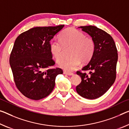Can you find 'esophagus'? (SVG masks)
<instances>
[{"label":"esophagus","instance_id":"1","mask_svg":"<svg viewBox=\"0 0 129 129\" xmlns=\"http://www.w3.org/2000/svg\"><path fill=\"white\" fill-rule=\"evenodd\" d=\"M64 74L65 75H68V76H72L73 75V73H71V72H65V71H64Z\"/></svg>","mask_w":129,"mask_h":129}]
</instances>
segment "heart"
Segmentation results:
<instances>
[{
    "mask_svg": "<svg viewBox=\"0 0 129 129\" xmlns=\"http://www.w3.org/2000/svg\"><path fill=\"white\" fill-rule=\"evenodd\" d=\"M60 41L53 40L49 43L51 53L57 62H60L64 57L65 49L70 48L71 57L61 62L59 67L67 72H71L80 64L88 62L94 54L95 44L92 38L74 28H68L62 32Z\"/></svg>",
    "mask_w": 129,
    "mask_h": 129,
    "instance_id": "1",
    "label": "heart"
}]
</instances>
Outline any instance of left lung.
Listing matches in <instances>:
<instances>
[{"label": "left lung", "instance_id": "1", "mask_svg": "<svg viewBox=\"0 0 129 129\" xmlns=\"http://www.w3.org/2000/svg\"><path fill=\"white\" fill-rule=\"evenodd\" d=\"M91 37L95 50L90 61L82 68L89 74L77 71L81 82L76 87L77 93L84 98L95 99L101 97L112 86L116 78L118 53L112 37L94 26H80Z\"/></svg>", "mask_w": 129, "mask_h": 129}]
</instances>
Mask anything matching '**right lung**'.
<instances>
[{
    "label": "right lung",
    "mask_w": 129,
    "mask_h": 129,
    "mask_svg": "<svg viewBox=\"0 0 129 129\" xmlns=\"http://www.w3.org/2000/svg\"><path fill=\"white\" fill-rule=\"evenodd\" d=\"M64 26L34 27L15 40L10 65L16 86L26 97L37 101L48 96L54 89L56 76L63 73L60 68L46 69L55 64L50 40Z\"/></svg>",
    "instance_id": "obj_1"
}]
</instances>
